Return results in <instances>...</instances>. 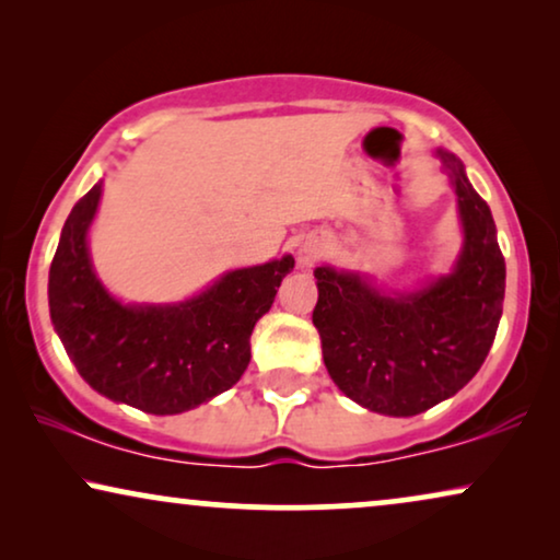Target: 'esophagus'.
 Returning a JSON list of instances; mask_svg holds the SVG:
<instances>
[{
    "instance_id": "34e87169",
    "label": "esophagus",
    "mask_w": 560,
    "mask_h": 560,
    "mask_svg": "<svg viewBox=\"0 0 560 560\" xmlns=\"http://www.w3.org/2000/svg\"><path fill=\"white\" fill-rule=\"evenodd\" d=\"M320 252H324V247H320L318 242L305 240V242L301 244V249H298V262L308 267V265H313V262H316V259L320 257Z\"/></svg>"
}]
</instances>
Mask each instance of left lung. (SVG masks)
Masks as SVG:
<instances>
[{
  "instance_id": "left-lung-1",
  "label": "left lung",
  "mask_w": 560,
  "mask_h": 560,
  "mask_svg": "<svg viewBox=\"0 0 560 560\" xmlns=\"http://www.w3.org/2000/svg\"><path fill=\"white\" fill-rule=\"evenodd\" d=\"M456 186L464 252L456 270L408 295H382L357 275L318 267L313 324L331 380L382 416L408 418L456 395L492 349L504 301V257L492 211L462 163L439 152Z\"/></svg>"
}]
</instances>
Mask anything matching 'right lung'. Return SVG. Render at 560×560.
Wrapping results in <instances>:
<instances>
[{
    "label": "right lung",
    "mask_w": 560,
    "mask_h": 560,
    "mask_svg": "<svg viewBox=\"0 0 560 560\" xmlns=\"http://www.w3.org/2000/svg\"><path fill=\"white\" fill-rule=\"evenodd\" d=\"M98 196L102 183L68 213L48 280L52 326L81 377L152 416L190 410L236 385L249 364L252 328L272 308L295 259L234 270L180 305H121L89 262L86 229Z\"/></svg>",
    "instance_id": "add662e5"
}]
</instances>
